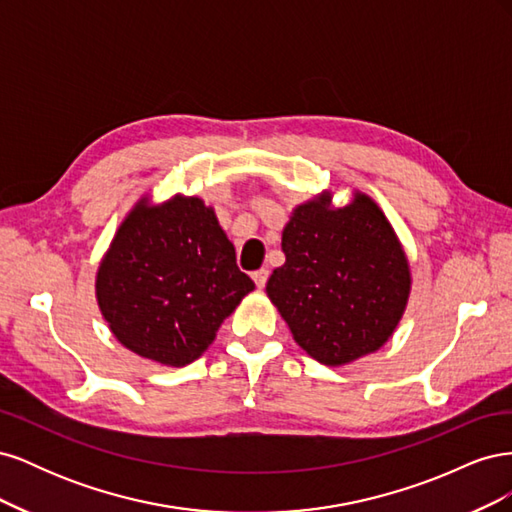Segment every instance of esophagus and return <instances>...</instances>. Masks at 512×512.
<instances>
[{
  "mask_svg": "<svg viewBox=\"0 0 512 512\" xmlns=\"http://www.w3.org/2000/svg\"><path fill=\"white\" fill-rule=\"evenodd\" d=\"M252 277H254V282H256L258 288H265V284L269 280V269H258V271L252 273Z\"/></svg>",
  "mask_w": 512,
  "mask_h": 512,
  "instance_id": "1",
  "label": "esophagus"
}]
</instances>
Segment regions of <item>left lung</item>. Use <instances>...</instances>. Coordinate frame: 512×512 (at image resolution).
<instances>
[{"instance_id": "left-lung-1", "label": "left lung", "mask_w": 512, "mask_h": 512, "mask_svg": "<svg viewBox=\"0 0 512 512\" xmlns=\"http://www.w3.org/2000/svg\"><path fill=\"white\" fill-rule=\"evenodd\" d=\"M286 262L267 294L309 356L344 365L384 346L404 314L410 269L391 224L365 194L331 209L322 194L294 209L282 235Z\"/></svg>"}]
</instances>
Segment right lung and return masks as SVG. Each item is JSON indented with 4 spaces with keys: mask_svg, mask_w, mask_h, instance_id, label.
I'll return each instance as SVG.
<instances>
[{
    "mask_svg": "<svg viewBox=\"0 0 512 512\" xmlns=\"http://www.w3.org/2000/svg\"><path fill=\"white\" fill-rule=\"evenodd\" d=\"M254 282L211 207L175 196L134 207L98 269L102 316L128 350L181 367L196 361Z\"/></svg>",
    "mask_w": 512,
    "mask_h": 512,
    "instance_id": "right-lung-1",
    "label": "right lung"
}]
</instances>
